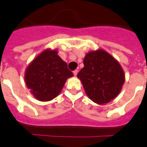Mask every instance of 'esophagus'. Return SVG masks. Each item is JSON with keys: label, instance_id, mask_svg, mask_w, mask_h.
<instances>
[{"label": "esophagus", "instance_id": "esophagus-1", "mask_svg": "<svg viewBox=\"0 0 147 147\" xmlns=\"http://www.w3.org/2000/svg\"><path fill=\"white\" fill-rule=\"evenodd\" d=\"M78 70H75V71H73V74H74V76H77V74H78Z\"/></svg>", "mask_w": 147, "mask_h": 147}]
</instances>
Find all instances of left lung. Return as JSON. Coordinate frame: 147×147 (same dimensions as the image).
I'll list each match as a JSON object with an SVG mask.
<instances>
[{"label":"left lung","mask_w":147,"mask_h":147,"mask_svg":"<svg viewBox=\"0 0 147 147\" xmlns=\"http://www.w3.org/2000/svg\"><path fill=\"white\" fill-rule=\"evenodd\" d=\"M84 68L77 75L88 97L98 105H105L116 98L122 89L125 75L121 65L103 49L85 55Z\"/></svg>","instance_id":"1"}]
</instances>
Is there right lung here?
<instances>
[{"mask_svg": "<svg viewBox=\"0 0 147 147\" xmlns=\"http://www.w3.org/2000/svg\"><path fill=\"white\" fill-rule=\"evenodd\" d=\"M73 74L56 49H47L39 54L26 68L25 82L36 99L49 101L57 97L67 78Z\"/></svg>", "mask_w": 147, "mask_h": 147, "instance_id": "1", "label": "right lung"}]
</instances>
